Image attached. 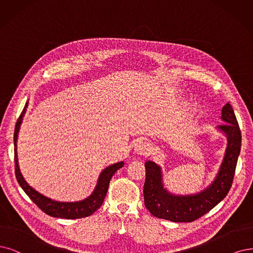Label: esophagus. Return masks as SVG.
<instances>
[{"instance_id": "1", "label": "esophagus", "mask_w": 253, "mask_h": 253, "mask_svg": "<svg viewBox=\"0 0 253 253\" xmlns=\"http://www.w3.org/2000/svg\"><path fill=\"white\" fill-rule=\"evenodd\" d=\"M134 151L139 154V155H144V156H147L150 154L151 152V147L150 145H149L147 142L145 141H138L136 144H135V147H134Z\"/></svg>"}]
</instances>
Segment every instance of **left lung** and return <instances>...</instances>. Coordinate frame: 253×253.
Returning a JSON list of instances; mask_svg holds the SVG:
<instances>
[{"instance_id":"8db88e82","label":"left lung","mask_w":253,"mask_h":253,"mask_svg":"<svg viewBox=\"0 0 253 253\" xmlns=\"http://www.w3.org/2000/svg\"><path fill=\"white\" fill-rule=\"evenodd\" d=\"M221 115L225 124L220 125L219 129L227 135L228 145L216 179L207 190L193 196H173L164 189L161 168L153 162L145 164V207L154 217L173 222H193L226 197L236 173L242 134L235 111L229 103L223 106Z\"/></svg>"}]
</instances>
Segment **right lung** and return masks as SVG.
Masks as SVG:
<instances>
[{"mask_svg": "<svg viewBox=\"0 0 253 253\" xmlns=\"http://www.w3.org/2000/svg\"><path fill=\"white\" fill-rule=\"evenodd\" d=\"M28 103L22 111L20 118L17 119V122L15 124L14 129V135H13V141H14V164H15V177L18 184L21 185V188L24 190V192L28 195L29 197L36 205L39 207L43 212L49 214L51 217L56 218H62V219H79L88 217L90 214L95 212L104 201V198L106 196V193L108 191V185L110 182V179L112 175H114L120 168L123 167L124 163H117L112 166H109L108 168L103 171L99 177L98 184L96 186L95 191L89 196L88 198L84 199L79 202H57L51 200L49 198L44 197L39 192L33 190L31 186L28 184L24 177L21 174L20 168H18V162H17V154H16V141H17V133L18 130H20L21 123L23 117L25 115L26 107Z\"/></svg>", "mask_w": 253, "mask_h": 253, "instance_id": "right-lung-1", "label": "right lung"}]
</instances>
